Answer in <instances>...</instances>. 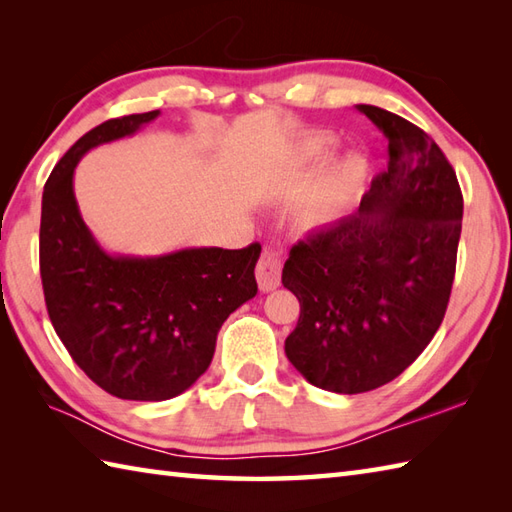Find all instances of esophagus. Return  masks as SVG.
Segmentation results:
<instances>
[{
  "label": "esophagus",
  "mask_w": 512,
  "mask_h": 512,
  "mask_svg": "<svg viewBox=\"0 0 512 512\" xmlns=\"http://www.w3.org/2000/svg\"><path fill=\"white\" fill-rule=\"evenodd\" d=\"M255 275H257L259 288H262L264 292L279 288V284H281V259L273 248L262 250V257H259V262H257Z\"/></svg>",
  "instance_id": "1"
}]
</instances>
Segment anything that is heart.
I'll list each match as a JSON object with an SVG mask.
<instances>
[{
	"mask_svg": "<svg viewBox=\"0 0 512 512\" xmlns=\"http://www.w3.org/2000/svg\"><path fill=\"white\" fill-rule=\"evenodd\" d=\"M339 143L332 136L312 138L301 147V165L319 167L328 160ZM372 176V162L363 151H347L336 165L325 173V178L314 189L312 198L301 211V226L308 231H321L341 220L347 211L361 200Z\"/></svg>",
	"mask_w": 512,
	"mask_h": 512,
	"instance_id": "heart-1",
	"label": "heart"
}]
</instances>
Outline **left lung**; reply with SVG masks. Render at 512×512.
<instances>
[{"label": "left lung", "mask_w": 512, "mask_h": 512, "mask_svg": "<svg viewBox=\"0 0 512 512\" xmlns=\"http://www.w3.org/2000/svg\"><path fill=\"white\" fill-rule=\"evenodd\" d=\"M387 138L358 211L292 246L281 284L301 303L286 356L310 385L363 394L416 361L447 312L462 191L440 147L405 118L356 105Z\"/></svg>", "instance_id": "8db88e82"}]
</instances>
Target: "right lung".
Masks as SVG:
<instances>
[{
  "instance_id": "right-lung-1",
  "label": "right lung",
  "mask_w": 512,
  "mask_h": 512,
  "mask_svg": "<svg viewBox=\"0 0 512 512\" xmlns=\"http://www.w3.org/2000/svg\"><path fill=\"white\" fill-rule=\"evenodd\" d=\"M160 112L112 118L81 136L43 187L39 266L46 306L74 363L107 394L169 400L211 365L228 314L257 295L262 246L180 248L136 257L96 242L74 198L90 149L134 136Z\"/></svg>"
}]
</instances>
